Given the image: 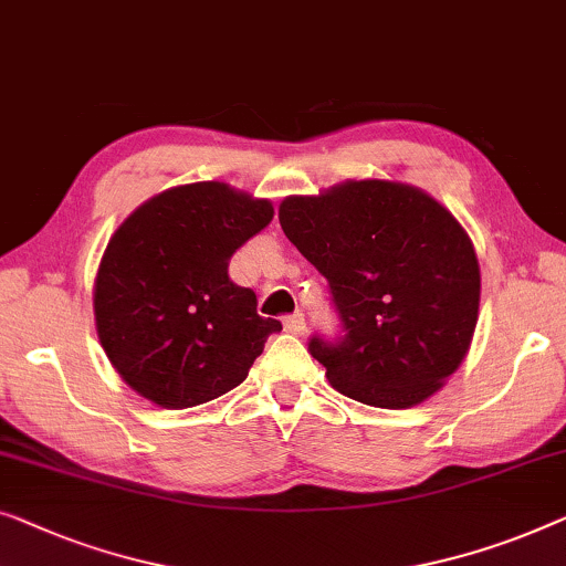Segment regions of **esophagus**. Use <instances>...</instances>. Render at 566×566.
Masks as SVG:
<instances>
[{
    "instance_id": "1",
    "label": "esophagus",
    "mask_w": 566,
    "mask_h": 566,
    "mask_svg": "<svg viewBox=\"0 0 566 566\" xmlns=\"http://www.w3.org/2000/svg\"><path fill=\"white\" fill-rule=\"evenodd\" d=\"M283 326L289 334H296V337H301L303 329H306V318H303V314H291L283 318Z\"/></svg>"
}]
</instances>
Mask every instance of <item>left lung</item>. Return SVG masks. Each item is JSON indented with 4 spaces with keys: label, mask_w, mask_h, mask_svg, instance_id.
<instances>
[{
    "label": "left lung",
    "mask_w": 566,
    "mask_h": 566,
    "mask_svg": "<svg viewBox=\"0 0 566 566\" xmlns=\"http://www.w3.org/2000/svg\"><path fill=\"white\" fill-rule=\"evenodd\" d=\"M277 219L329 281L342 337H311L332 388L375 408L431 398L470 349L480 265L462 224L421 188L344 181L289 196Z\"/></svg>",
    "instance_id": "1"
}]
</instances>
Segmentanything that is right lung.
Segmentation results:
<instances>
[{
	"label": "right lung",
	"instance_id": "obj_1",
	"mask_svg": "<svg viewBox=\"0 0 566 566\" xmlns=\"http://www.w3.org/2000/svg\"><path fill=\"white\" fill-rule=\"evenodd\" d=\"M273 219V203L219 181L168 188L106 244L94 281L99 342L135 392L191 408L248 378L270 334L258 296L229 281V258Z\"/></svg>",
	"mask_w": 566,
	"mask_h": 566
}]
</instances>
